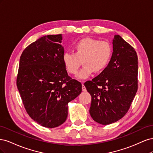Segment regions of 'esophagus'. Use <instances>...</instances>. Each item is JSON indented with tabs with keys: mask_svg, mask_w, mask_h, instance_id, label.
Wrapping results in <instances>:
<instances>
[{
	"mask_svg": "<svg viewBox=\"0 0 153 153\" xmlns=\"http://www.w3.org/2000/svg\"><path fill=\"white\" fill-rule=\"evenodd\" d=\"M82 91H84V92H85V91H87V90H86V88H85V85H84V84H82Z\"/></svg>",
	"mask_w": 153,
	"mask_h": 153,
	"instance_id": "obj_1",
	"label": "esophagus"
}]
</instances>
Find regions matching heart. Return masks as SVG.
I'll list each match as a JSON object with an SVG mask.
<instances>
[{"label":"heart","instance_id":"obj_1","mask_svg":"<svg viewBox=\"0 0 153 153\" xmlns=\"http://www.w3.org/2000/svg\"><path fill=\"white\" fill-rule=\"evenodd\" d=\"M73 50V53L63 54L62 62L67 72L71 75H76L82 62L84 67L76 76L78 79H86L94 71H103L108 66L113 52L112 45L108 41L92 38L77 41Z\"/></svg>","mask_w":153,"mask_h":153}]
</instances>
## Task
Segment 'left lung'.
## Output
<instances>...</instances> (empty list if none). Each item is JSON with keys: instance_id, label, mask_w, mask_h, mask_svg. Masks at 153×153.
I'll list each match as a JSON object with an SVG mask.
<instances>
[{"instance_id": "8db88e82", "label": "left lung", "mask_w": 153, "mask_h": 153, "mask_svg": "<svg viewBox=\"0 0 153 153\" xmlns=\"http://www.w3.org/2000/svg\"><path fill=\"white\" fill-rule=\"evenodd\" d=\"M112 44L108 66L84 84L92 98L91 116L103 125L124 116L138 89V57L135 49L119 35L114 36Z\"/></svg>"}]
</instances>
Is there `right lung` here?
Returning a JSON list of instances; mask_svg holds the SVG:
<instances>
[{
    "mask_svg": "<svg viewBox=\"0 0 153 153\" xmlns=\"http://www.w3.org/2000/svg\"><path fill=\"white\" fill-rule=\"evenodd\" d=\"M62 34L41 37L20 59L16 85L29 116L53 128L66 121L68 104L82 92L81 83L69 76L62 62Z\"/></svg>",
    "mask_w": 153,
    "mask_h": 153,
    "instance_id": "1",
    "label": "right lung"
}]
</instances>
